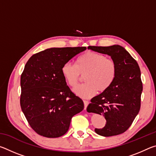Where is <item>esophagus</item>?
<instances>
[{
    "label": "esophagus",
    "mask_w": 156,
    "mask_h": 156,
    "mask_svg": "<svg viewBox=\"0 0 156 156\" xmlns=\"http://www.w3.org/2000/svg\"><path fill=\"white\" fill-rule=\"evenodd\" d=\"M83 102L84 105V109H86L87 107V105H89V101H87V100H83Z\"/></svg>",
    "instance_id": "1"
}]
</instances>
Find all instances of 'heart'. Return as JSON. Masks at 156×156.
I'll return each mask as SVG.
<instances>
[{"mask_svg":"<svg viewBox=\"0 0 156 156\" xmlns=\"http://www.w3.org/2000/svg\"><path fill=\"white\" fill-rule=\"evenodd\" d=\"M62 74L69 85L74 87L84 75L85 83L80 84L73 92L82 98H89L109 89L117 72L115 61L104 55L94 51L84 53L76 60V65L65 62L61 68Z\"/></svg>","mask_w":156,"mask_h":156,"instance_id":"1","label":"heart"}]
</instances>
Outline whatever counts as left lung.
<instances>
[{
  "label": "left lung",
  "mask_w": 156,
  "mask_h": 156,
  "mask_svg": "<svg viewBox=\"0 0 156 156\" xmlns=\"http://www.w3.org/2000/svg\"><path fill=\"white\" fill-rule=\"evenodd\" d=\"M94 51L107 54L113 60L117 72L112 86L91 100L87 109L103 115L107 120L102 129H95L100 136L119 135L129 128L140 109L142 83L136 60L122 46H89Z\"/></svg>",
  "instance_id": "obj_1"
}]
</instances>
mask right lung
<instances>
[{"label":"right lung","instance_id":"1","mask_svg":"<svg viewBox=\"0 0 156 156\" xmlns=\"http://www.w3.org/2000/svg\"><path fill=\"white\" fill-rule=\"evenodd\" d=\"M85 47L50 48L34 54L20 77V107L31 128L46 138L67 133L83 101L67 85L61 68Z\"/></svg>","mask_w":156,"mask_h":156}]
</instances>
